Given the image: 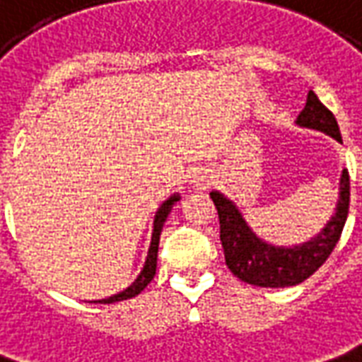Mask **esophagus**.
<instances>
[{
    "label": "esophagus",
    "instance_id": "obj_1",
    "mask_svg": "<svg viewBox=\"0 0 362 362\" xmlns=\"http://www.w3.org/2000/svg\"><path fill=\"white\" fill-rule=\"evenodd\" d=\"M208 176H206V172H198L196 176H194V184H196V188H206L208 186Z\"/></svg>",
    "mask_w": 362,
    "mask_h": 362
}]
</instances>
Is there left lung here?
<instances>
[{
    "mask_svg": "<svg viewBox=\"0 0 362 362\" xmlns=\"http://www.w3.org/2000/svg\"><path fill=\"white\" fill-rule=\"evenodd\" d=\"M297 124L321 130L341 142L337 119L313 90H309L307 95V103L297 117ZM210 198L220 218V240L230 272L245 284L257 287H289L301 284L309 275L315 274L335 250L349 214V170L345 168L341 174L339 202L331 220L315 238L293 247H275L272 243L262 242L250 230L233 202L220 192H210Z\"/></svg>",
    "mask_w": 362,
    "mask_h": 362,
    "instance_id": "1",
    "label": "left lung"
}]
</instances>
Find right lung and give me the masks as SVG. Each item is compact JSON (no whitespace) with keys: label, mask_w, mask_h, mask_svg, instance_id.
Segmentation results:
<instances>
[{"label":"right lung","mask_w":362,"mask_h":362,"mask_svg":"<svg viewBox=\"0 0 362 362\" xmlns=\"http://www.w3.org/2000/svg\"><path fill=\"white\" fill-rule=\"evenodd\" d=\"M180 200V196L178 194H174L170 196L168 200L162 204L160 208H158V212H156V218H154V230H152V242H150L148 247V255H146V262H144V267H142V272L140 275L132 281V285H129L124 291H120L117 295H110L107 299H98V301H93V303H117V301H124V299H130V297H136V295L146 287V285L152 281V277L156 274V257H158V243H160V232H162V226L166 222V218H168V214H170L172 206H174V202Z\"/></svg>","instance_id":"obj_1"}]
</instances>
